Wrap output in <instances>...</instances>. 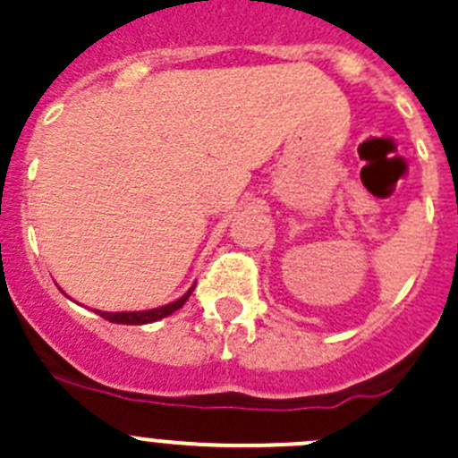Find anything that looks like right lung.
<instances>
[{
  "label": "right lung",
  "instance_id": "1",
  "mask_svg": "<svg viewBox=\"0 0 458 458\" xmlns=\"http://www.w3.org/2000/svg\"><path fill=\"white\" fill-rule=\"evenodd\" d=\"M196 287V284H193ZM193 287L189 289L187 293H184L182 298H178V301L169 302V305L165 307H156V310H147V311H98L102 318H106L108 323H117V325H147V323H156V320L160 318H166V316H171L174 311H178L180 307L187 302V298L191 296Z\"/></svg>",
  "mask_w": 458,
  "mask_h": 458
}]
</instances>
